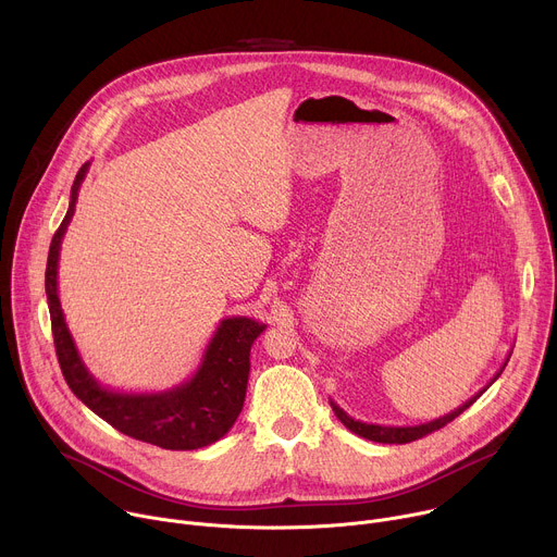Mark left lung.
I'll return each instance as SVG.
<instances>
[{
	"label": "left lung",
	"instance_id": "left-lung-1",
	"mask_svg": "<svg viewBox=\"0 0 557 557\" xmlns=\"http://www.w3.org/2000/svg\"><path fill=\"white\" fill-rule=\"evenodd\" d=\"M509 357H511V352H509ZM509 357L505 359V363H503V368L494 374V379L481 389V392H475L469 401H465L460 408H456L454 412H449V414H445V417H438V419H434V421H428V423H421V425H404V428H394V425H374V423H363V421H355L352 417H348L335 401H331V408H333V412H335V417L350 430V432H355L357 436H361V438H368V441H374V443H396V445H404V443H412V441H417V438H423V436H428V434H432V432H436V430H441V428H445L449 421H454L458 414H462L475 399H479V396L503 374V370H505V366H507V361H509Z\"/></svg>",
	"mask_w": 557,
	"mask_h": 557
}]
</instances>
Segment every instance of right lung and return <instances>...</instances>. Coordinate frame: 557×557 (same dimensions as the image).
Returning a JSON list of instances; mask_svg holds the SVG:
<instances>
[{"mask_svg": "<svg viewBox=\"0 0 557 557\" xmlns=\"http://www.w3.org/2000/svg\"><path fill=\"white\" fill-rule=\"evenodd\" d=\"M88 170L90 163L78 170L72 183L70 207L52 235L46 264V297L52 337L65 383L76 394V399H82L97 417L136 441L163 449L207 447L220 441L243 412L251 370V346L267 326L249 320V317L222 320L200 359L198 370L191 379L172 389L127 394L101 385L74 346L57 290L61 240L74 215L78 189H82Z\"/></svg>", "mask_w": 557, "mask_h": 557, "instance_id": "right-lung-1", "label": "right lung"}]
</instances>
